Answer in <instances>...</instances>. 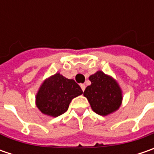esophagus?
<instances>
[{
    "label": "esophagus",
    "instance_id": "obj_1",
    "mask_svg": "<svg viewBox=\"0 0 154 154\" xmlns=\"http://www.w3.org/2000/svg\"><path fill=\"white\" fill-rule=\"evenodd\" d=\"M80 87H81L82 91L84 92V91H85V89H86V85H85V84H81V85H80Z\"/></svg>",
    "mask_w": 154,
    "mask_h": 154
}]
</instances>
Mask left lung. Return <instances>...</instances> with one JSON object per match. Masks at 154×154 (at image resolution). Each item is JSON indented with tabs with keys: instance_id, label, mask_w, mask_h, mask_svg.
Returning a JSON list of instances; mask_svg holds the SVG:
<instances>
[{
	"instance_id": "1",
	"label": "left lung",
	"mask_w": 154,
	"mask_h": 154,
	"mask_svg": "<svg viewBox=\"0 0 154 154\" xmlns=\"http://www.w3.org/2000/svg\"><path fill=\"white\" fill-rule=\"evenodd\" d=\"M89 80L92 84L84 91V96L94 112L106 116L119 108L122 99V91L115 80L101 71L91 75Z\"/></svg>"
}]
</instances>
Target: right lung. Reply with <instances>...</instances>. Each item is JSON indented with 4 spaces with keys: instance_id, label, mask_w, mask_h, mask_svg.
<instances>
[{
    "instance_id": "obj_1",
    "label": "right lung",
    "mask_w": 154,
    "mask_h": 154,
    "mask_svg": "<svg viewBox=\"0 0 154 154\" xmlns=\"http://www.w3.org/2000/svg\"><path fill=\"white\" fill-rule=\"evenodd\" d=\"M80 86L74 80L56 74L43 83L37 94V106L42 113L58 116L65 113L71 100L82 94Z\"/></svg>"
}]
</instances>
